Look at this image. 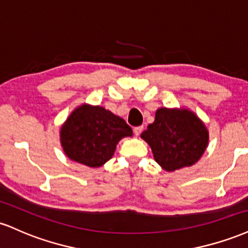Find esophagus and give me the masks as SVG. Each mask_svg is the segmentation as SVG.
<instances>
[{"instance_id": "obj_1", "label": "esophagus", "mask_w": 248, "mask_h": 248, "mask_svg": "<svg viewBox=\"0 0 248 248\" xmlns=\"http://www.w3.org/2000/svg\"><path fill=\"white\" fill-rule=\"evenodd\" d=\"M142 129H144V127H142V126H136V127H133V133H135L136 136H139V135H140V133H141Z\"/></svg>"}]
</instances>
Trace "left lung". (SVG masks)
Returning <instances> with one entry per match:
<instances>
[{
    "label": "left lung",
    "instance_id": "8db88e82",
    "mask_svg": "<svg viewBox=\"0 0 248 248\" xmlns=\"http://www.w3.org/2000/svg\"><path fill=\"white\" fill-rule=\"evenodd\" d=\"M158 164L167 171L188 167L200 160L208 146V130L194 112L160 108L155 121L141 133Z\"/></svg>",
    "mask_w": 248,
    "mask_h": 248
}]
</instances>
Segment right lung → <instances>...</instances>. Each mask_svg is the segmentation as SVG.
<instances>
[{
    "label": "right lung",
    "instance_id": "obj_1",
    "mask_svg": "<svg viewBox=\"0 0 248 248\" xmlns=\"http://www.w3.org/2000/svg\"><path fill=\"white\" fill-rule=\"evenodd\" d=\"M132 129L123 118L102 107L83 104L72 112L60 131L61 145L73 161L100 167L112 158L116 145Z\"/></svg>",
    "mask_w": 248,
    "mask_h": 248
}]
</instances>
